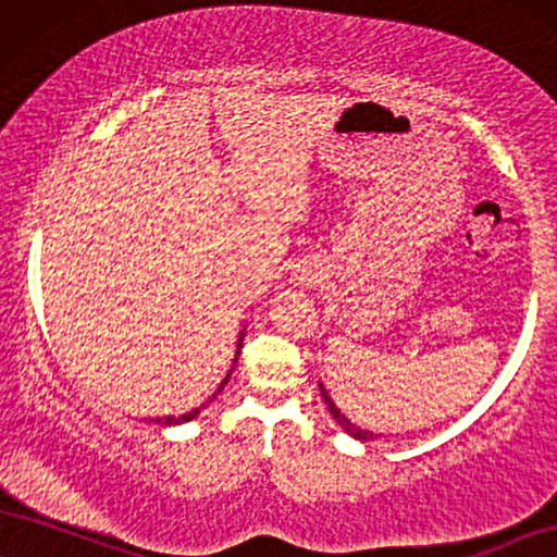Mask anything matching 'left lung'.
<instances>
[{
    "label": "left lung",
    "mask_w": 557,
    "mask_h": 557,
    "mask_svg": "<svg viewBox=\"0 0 557 557\" xmlns=\"http://www.w3.org/2000/svg\"><path fill=\"white\" fill-rule=\"evenodd\" d=\"M319 388H321V396H323V404L329 406V413L331 417H334V421L336 424H339L344 432H347L349 436H355V440H360V442H375L377 436H383V434H375V432H370V429H362V426H357L355 421H349L347 417H344L342 413V408L334 404V400H331V396H329V391L323 388V383H319Z\"/></svg>",
    "instance_id": "1"
}]
</instances>
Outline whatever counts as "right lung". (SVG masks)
Returning a JSON list of instances; mask_svg holds the SVG:
<instances>
[{
  "instance_id": "obj_1",
  "label": "right lung",
  "mask_w": 557,
  "mask_h": 557,
  "mask_svg": "<svg viewBox=\"0 0 557 557\" xmlns=\"http://www.w3.org/2000/svg\"><path fill=\"white\" fill-rule=\"evenodd\" d=\"M242 342H244V329H242V334H238V344H236V357H234V368H236V362H238V355H242ZM234 368H231L228 370V375L226 377H223L221 380V385H218V391L213 393V396H210L208 400H206V404H202V406H197V408H193V411H187V413H182V417H157V419H151V421H157V424H164V426H177V424H185V421H193L195 417H197V413H200L202 411V408H206L208 404H213V400H215V396H218V393H221L223 391V385H226L228 383V377H231V372H234Z\"/></svg>"
}]
</instances>
